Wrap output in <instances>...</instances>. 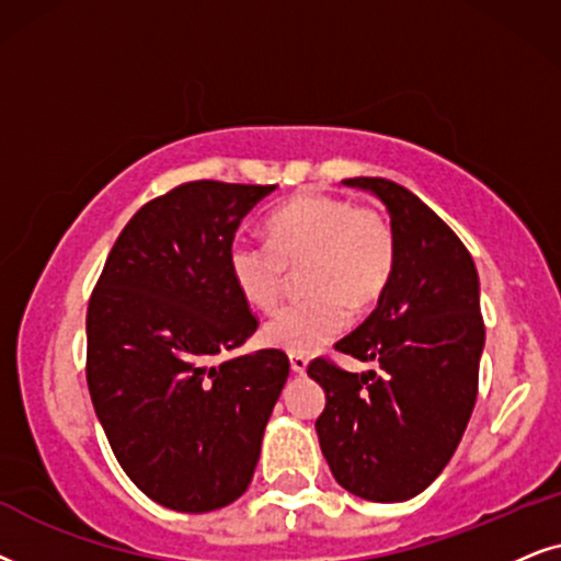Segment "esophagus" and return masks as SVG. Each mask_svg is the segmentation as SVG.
<instances>
[{"label":"esophagus","instance_id":"1","mask_svg":"<svg viewBox=\"0 0 561 561\" xmlns=\"http://www.w3.org/2000/svg\"><path fill=\"white\" fill-rule=\"evenodd\" d=\"M289 367H293L295 375H305V369H308V356L289 354Z\"/></svg>","mask_w":561,"mask_h":561}]
</instances>
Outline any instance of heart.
Returning <instances> with one entry per match:
<instances>
[{"label":"heart","mask_w":561,"mask_h":561,"mask_svg":"<svg viewBox=\"0 0 561 561\" xmlns=\"http://www.w3.org/2000/svg\"><path fill=\"white\" fill-rule=\"evenodd\" d=\"M268 238L238 236L228 249L236 287L253 308L272 310L285 293L289 266H302L310 297L264 323V341L289 354H312L346 331L351 310L375 305L390 285L398 236L377 207L335 194H302L268 220Z\"/></svg>","instance_id":"b5f03b06"}]
</instances>
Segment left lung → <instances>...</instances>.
<instances>
[{"label":"left lung","instance_id":"1","mask_svg":"<svg viewBox=\"0 0 561 561\" xmlns=\"http://www.w3.org/2000/svg\"><path fill=\"white\" fill-rule=\"evenodd\" d=\"M390 210L398 261L371 316L335 343L377 369L318 356L308 375L325 390L316 431L335 482L375 503L415 497L442 474L465 436L480 382V279L459 236L405 186L343 179Z\"/></svg>","mask_w":561,"mask_h":561}]
</instances>
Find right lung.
Returning <instances> with one entry per match:
<instances>
[{"mask_svg": "<svg viewBox=\"0 0 561 561\" xmlns=\"http://www.w3.org/2000/svg\"><path fill=\"white\" fill-rule=\"evenodd\" d=\"M274 190L199 179L151 199L117 236L89 297L96 417L125 474L171 511H218L243 495L289 377L279 348L226 358L259 328L228 249Z\"/></svg>", "mask_w": 561, "mask_h": 561, "instance_id": "right-lung-1", "label": "right lung"}]
</instances>
